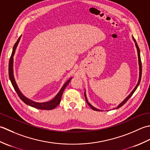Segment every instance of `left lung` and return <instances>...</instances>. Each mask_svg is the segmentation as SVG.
Here are the masks:
<instances>
[{"mask_svg":"<svg viewBox=\"0 0 150 150\" xmlns=\"http://www.w3.org/2000/svg\"><path fill=\"white\" fill-rule=\"evenodd\" d=\"M133 41H134V42H135V46H136V47H137V52H138V57H139V81H138V83H137V85L135 86V87L134 88V89L132 91V92H131L130 94H129V95L128 96L126 99H125L123 102H122L121 103H120V104H119L117 107V109H118V108H120V107H122V105H123L124 104H125V103H126V102H127V101L129 100L130 98H131V96L133 95V94L135 93V91H136V89L137 88V87H138V86H139V85L140 84V80H141V76H142V63H141V59H140V49H139V46H138V45H137V42H136V40L135 39L133 38ZM84 94H85V100H86V102H87V104L89 105V107L90 108L92 109H93V110H94V111H100V109H96V108H94V107L92 105H91L89 103H88V100H87V96H86V94H85V93H84Z\"/></svg>","mask_w":150,"mask_h":150,"instance_id":"1","label":"left lung"}]
</instances>
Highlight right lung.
Returning <instances> with one entry per match:
<instances>
[{
	"instance_id": "1",
	"label": "right lung",
	"mask_w": 150,
	"mask_h": 150,
	"mask_svg": "<svg viewBox=\"0 0 150 150\" xmlns=\"http://www.w3.org/2000/svg\"><path fill=\"white\" fill-rule=\"evenodd\" d=\"M21 37H19V38L18 39V40L17 42H15L13 48V50H12V53L11 55L10 59V62H9V78H10V81L11 82V84L13 85V87L14 88L15 91H16V93H17L18 96L21 98V100L24 102L26 104L28 105L31 107H33V108H35L39 109H42V110H52L54 108H56V107L59 104L60 102H61V98H62V94L64 90L67 86V85L69 83L70 81L72 79V78H70L68 81H67L66 83L63 85V87L61 88V90L59 91V92L57 93V95L54 97V98L53 100H52L49 102H44V103H38V102H33V101H32L31 100H30L28 98H27L26 97L24 96L23 94L21 93L20 90L19 89V88L17 87V85L16 83V82L15 81V78H14V76H13V56L15 54V50H16V48L17 47L18 44H19V42L21 39Z\"/></svg>"
}]
</instances>
